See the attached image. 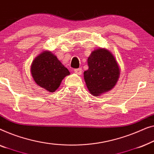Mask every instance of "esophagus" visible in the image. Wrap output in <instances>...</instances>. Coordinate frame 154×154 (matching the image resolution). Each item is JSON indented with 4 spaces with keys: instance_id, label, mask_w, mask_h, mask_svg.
Masks as SVG:
<instances>
[{
    "instance_id": "obj_1",
    "label": "esophagus",
    "mask_w": 154,
    "mask_h": 154,
    "mask_svg": "<svg viewBox=\"0 0 154 154\" xmlns=\"http://www.w3.org/2000/svg\"><path fill=\"white\" fill-rule=\"evenodd\" d=\"M74 72L75 73V74H77V75H82V68H77V69H75V70H74Z\"/></svg>"
}]
</instances>
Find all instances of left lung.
I'll return each mask as SVG.
<instances>
[{"mask_svg":"<svg viewBox=\"0 0 154 154\" xmlns=\"http://www.w3.org/2000/svg\"><path fill=\"white\" fill-rule=\"evenodd\" d=\"M88 69L84 72V81L93 96H99L114 88L120 75L119 65L107 49L98 48L88 58Z\"/></svg>","mask_w":154,"mask_h":154,"instance_id":"obj_1","label":"left lung"}]
</instances>
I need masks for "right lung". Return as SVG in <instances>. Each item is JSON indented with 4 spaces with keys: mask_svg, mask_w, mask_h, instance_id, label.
<instances>
[{
    "mask_svg": "<svg viewBox=\"0 0 154 154\" xmlns=\"http://www.w3.org/2000/svg\"><path fill=\"white\" fill-rule=\"evenodd\" d=\"M31 75L35 83L49 92H54L70 72L51 51H42L31 65Z\"/></svg>",
    "mask_w": 154,
    "mask_h": 154,
    "instance_id": "right-lung-1",
    "label": "right lung"
}]
</instances>
